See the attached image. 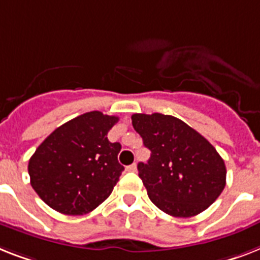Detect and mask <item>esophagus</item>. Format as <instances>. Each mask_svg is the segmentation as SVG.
I'll list each match as a JSON object with an SVG mask.
<instances>
[{
  "label": "esophagus",
  "instance_id": "34e87169",
  "mask_svg": "<svg viewBox=\"0 0 260 260\" xmlns=\"http://www.w3.org/2000/svg\"><path fill=\"white\" fill-rule=\"evenodd\" d=\"M126 171H129V172H136L137 171V166L136 164H131V166L126 167Z\"/></svg>",
  "mask_w": 260,
  "mask_h": 260
}]
</instances>
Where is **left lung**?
Here are the masks:
<instances>
[{
	"mask_svg": "<svg viewBox=\"0 0 260 260\" xmlns=\"http://www.w3.org/2000/svg\"><path fill=\"white\" fill-rule=\"evenodd\" d=\"M132 125L151 151L148 163H139L151 202L178 218L203 212L225 185V166L210 141L178 117L135 113Z\"/></svg>",
	"mask_w": 260,
	"mask_h": 260,
	"instance_id": "8db88e82",
	"label": "left lung"
}]
</instances>
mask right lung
Segmentation results:
<instances>
[{"mask_svg":"<svg viewBox=\"0 0 260 260\" xmlns=\"http://www.w3.org/2000/svg\"><path fill=\"white\" fill-rule=\"evenodd\" d=\"M119 117L86 112L54 129L29 160L30 184L50 208L65 215L93 211L112 193L124 167L121 144L108 140Z\"/></svg>","mask_w":260,"mask_h":260,"instance_id":"1","label":"right lung"}]
</instances>
